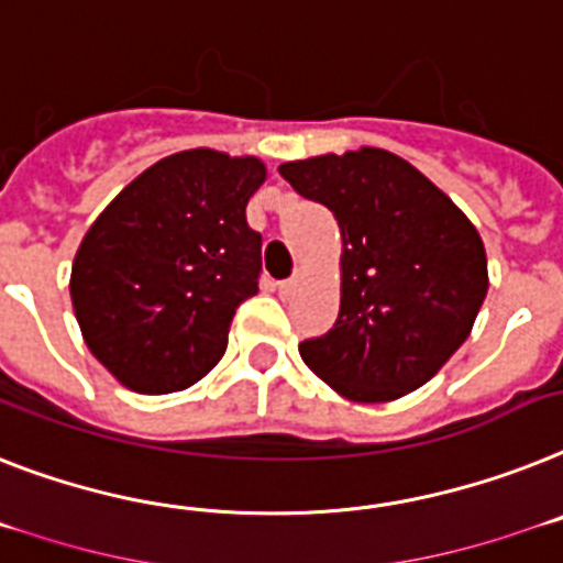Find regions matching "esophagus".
<instances>
[{"mask_svg": "<svg viewBox=\"0 0 563 563\" xmlns=\"http://www.w3.org/2000/svg\"><path fill=\"white\" fill-rule=\"evenodd\" d=\"M295 289H297V274L291 277V280L277 283V295H280V297H291V295H295Z\"/></svg>", "mask_w": 563, "mask_h": 563, "instance_id": "esophagus-1", "label": "esophagus"}]
</instances>
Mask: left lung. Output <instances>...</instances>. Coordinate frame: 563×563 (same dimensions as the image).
Instances as JSON below:
<instances>
[{
  "instance_id": "obj_1",
  "label": "left lung",
  "mask_w": 563,
  "mask_h": 563,
  "mask_svg": "<svg viewBox=\"0 0 563 563\" xmlns=\"http://www.w3.org/2000/svg\"><path fill=\"white\" fill-rule=\"evenodd\" d=\"M297 194L340 225V311L300 357L354 404L398 400L470 338L486 289L478 229L432 179L384 148L283 163Z\"/></svg>"
}]
</instances>
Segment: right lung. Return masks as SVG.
I'll use <instances>...</instances> for the list:
<instances>
[{
  "label": "right lung",
  "instance_id": "obj_1",
  "mask_svg": "<svg viewBox=\"0 0 563 563\" xmlns=\"http://www.w3.org/2000/svg\"><path fill=\"white\" fill-rule=\"evenodd\" d=\"M263 183L260 157L177 151L85 231L70 303L85 346L125 389L183 391L223 357L234 311L257 295L260 234L245 206Z\"/></svg>",
  "mask_w": 563,
  "mask_h": 563
}]
</instances>
